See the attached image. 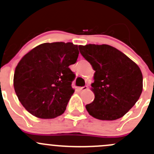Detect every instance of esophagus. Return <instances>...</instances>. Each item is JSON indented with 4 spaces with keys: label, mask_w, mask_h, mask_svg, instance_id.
Listing matches in <instances>:
<instances>
[{
    "label": "esophagus",
    "mask_w": 154,
    "mask_h": 154,
    "mask_svg": "<svg viewBox=\"0 0 154 154\" xmlns=\"http://www.w3.org/2000/svg\"><path fill=\"white\" fill-rule=\"evenodd\" d=\"M88 89V86L87 85H85V86L83 87H79L78 88V90L80 91H85Z\"/></svg>",
    "instance_id": "obj_1"
}]
</instances>
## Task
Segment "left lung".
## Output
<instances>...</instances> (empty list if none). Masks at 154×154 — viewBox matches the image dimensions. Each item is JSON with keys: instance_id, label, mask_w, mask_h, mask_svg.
Returning <instances> with one entry per match:
<instances>
[{"instance_id": "8db88e82", "label": "left lung", "mask_w": 154, "mask_h": 154, "mask_svg": "<svg viewBox=\"0 0 154 154\" xmlns=\"http://www.w3.org/2000/svg\"><path fill=\"white\" fill-rule=\"evenodd\" d=\"M80 54L95 71L91 90L94 100L85 106L91 116L100 120L123 116L140 98L142 74L122 51L109 45L79 46Z\"/></svg>"}]
</instances>
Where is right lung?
I'll return each mask as SVG.
<instances>
[{"label":"right lung","instance_id":"obj_1","mask_svg":"<svg viewBox=\"0 0 154 154\" xmlns=\"http://www.w3.org/2000/svg\"><path fill=\"white\" fill-rule=\"evenodd\" d=\"M79 55L72 43H45L32 48L16 66L13 85L19 101L36 117L52 119L63 114L74 89L69 69Z\"/></svg>","mask_w":154,"mask_h":154}]
</instances>
